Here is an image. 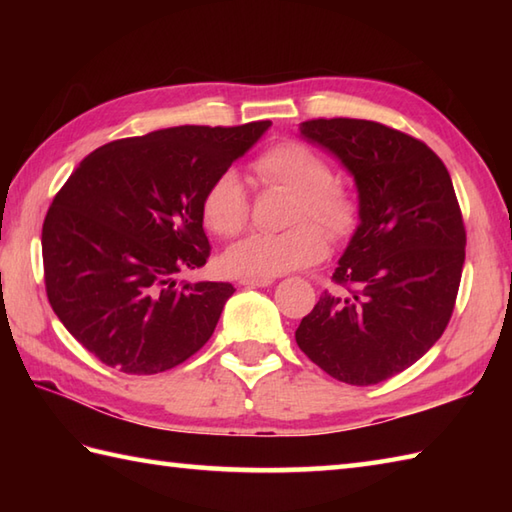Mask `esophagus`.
Listing matches in <instances>:
<instances>
[{"instance_id":"esophagus-1","label":"esophagus","mask_w":512,"mask_h":512,"mask_svg":"<svg viewBox=\"0 0 512 512\" xmlns=\"http://www.w3.org/2000/svg\"><path fill=\"white\" fill-rule=\"evenodd\" d=\"M239 284L246 286V288H268V286L275 284V279H270V277H244L242 281H239Z\"/></svg>"}]
</instances>
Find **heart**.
Returning a JSON list of instances; mask_svg holds the SVG:
<instances>
[{
  "mask_svg": "<svg viewBox=\"0 0 512 512\" xmlns=\"http://www.w3.org/2000/svg\"><path fill=\"white\" fill-rule=\"evenodd\" d=\"M253 171L264 187L292 193L281 233H257L226 250L224 268L233 275L277 277L317 264L332 239L354 233L361 215L356 193L347 182L332 178V167L317 149L299 140H279L253 158ZM204 224L220 237H237L248 228L250 202L237 171L217 173L202 195ZM321 223L326 230L318 226Z\"/></svg>",
  "mask_w": 512,
  "mask_h": 512,
  "instance_id": "b5f03b06",
  "label": "heart"
}]
</instances>
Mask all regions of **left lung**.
<instances>
[{
    "label": "left lung",
    "mask_w": 512,
    "mask_h": 512,
    "mask_svg": "<svg viewBox=\"0 0 512 512\" xmlns=\"http://www.w3.org/2000/svg\"><path fill=\"white\" fill-rule=\"evenodd\" d=\"M301 134L350 169L361 224L332 275L339 290L323 292L295 339L341 383H383L451 321L466 246L453 182L436 151L383 123L312 118Z\"/></svg>",
    "instance_id": "obj_1"
}]
</instances>
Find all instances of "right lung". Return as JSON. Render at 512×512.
Listing matches in <instances>:
<instances>
[{"mask_svg": "<svg viewBox=\"0 0 512 512\" xmlns=\"http://www.w3.org/2000/svg\"><path fill=\"white\" fill-rule=\"evenodd\" d=\"M270 121L184 125L94 149L43 220L46 295L59 321L101 363L158 374L211 339L224 281H176L206 264L202 195Z\"/></svg>", "mask_w": 512, "mask_h": 512, "instance_id": "obj_1", "label": "right lung"}]
</instances>
